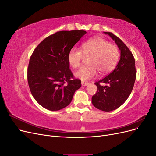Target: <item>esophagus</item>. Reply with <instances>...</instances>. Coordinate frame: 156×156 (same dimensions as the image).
Masks as SVG:
<instances>
[{
  "label": "esophagus",
  "instance_id": "obj_1",
  "mask_svg": "<svg viewBox=\"0 0 156 156\" xmlns=\"http://www.w3.org/2000/svg\"><path fill=\"white\" fill-rule=\"evenodd\" d=\"M81 84H82V86H83V87H86V86H87L88 84V82H85V81H82L81 82Z\"/></svg>",
  "mask_w": 156,
  "mask_h": 156
}]
</instances>
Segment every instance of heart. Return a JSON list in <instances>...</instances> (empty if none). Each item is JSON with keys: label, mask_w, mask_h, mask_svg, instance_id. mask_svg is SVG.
Returning <instances> with one entry per match:
<instances>
[{"label": "heart", "mask_w": 156, "mask_h": 156, "mask_svg": "<svg viewBox=\"0 0 156 156\" xmlns=\"http://www.w3.org/2000/svg\"><path fill=\"white\" fill-rule=\"evenodd\" d=\"M80 49H71L68 60L73 68H77L81 65L84 57H89L88 66L81 68L75 73V76L82 81L95 77L98 72L101 74L109 72L115 68L119 59L116 47L101 37H94L83 42Z\"/></svg>", "instance_id": "heart-1"}]
</instances>
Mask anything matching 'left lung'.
Returning <instances> with one entry per match:
<instances>
[{
	"label": "left lung",
	"instance_id": "1",
	"mask_svg": "<svg viewBox=\"0 0 156 156\" xmlns=\"http://www.w3.org/2000/svg\"><path fill=\"white\" fill-rule=\"evenodd\" d=\"M103 33L115 41L120 51V58L110 74L95 83L98 91L92 97V103L98 109L108 112L120 107L129 96L135 81L136 69L135 58L124 42L111 32ZM101 82L106 85L101 86Z\"/></svg>",
	"mask_w": 156,
	"mask_h": 156
}]
</instances>
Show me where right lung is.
<instances>
[{
  "label": "right lung",
  "instance_id": "right-lung-1",
  "mask_svg": "<svg viewBox=\"0 0 156 156\" xmlns=\"http://www.w3.org/2000/svg\"><path fill=\"white\" fill-rule=\"evenodd\" d=\"M86 33L81 30L56 32L42 41L31 55L28 83L32 96L47 109L55 111L67 107L81 87L69 69L68 55Z\"/></svg>",
  "mask_w": 156,
  "mask_h": 156
}]
</instances>
